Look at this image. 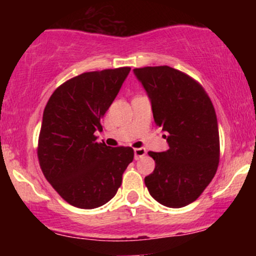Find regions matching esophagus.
<instances>
[{"mask_svg":"<svg viewBox=\"0 0 256 256\" xmlns=\"http://www.w3.org/2000/svg\"><path fill=\"white\" fill-rule=\"evenodd\" d=\"M146 154L144 148H137L134 149V160H140V158H143Z\"/></svg>","mask_w":256,"mask_h":256,"instance_id":"1","label":"esophagus"}]
</instances>
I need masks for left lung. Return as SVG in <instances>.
I'll list each match as a JSON object with an SVG mask.
<instances>
[{"label": "left lung", "mask_w": 256, "mask_h": 256, "mask_svg": "<svg viewBox=\"0 0 256 256\" xmlns=\"http://www.w3.org/2000/svg\"><path fill=\"white\" fill-rule=\"evenodd\" d=\"M152 102L155 124L167 132L168 150L149 152L155 161L144 178L158 204L180 208L198 198L219 165L216 110L202 85L170 66L134 68Z\"/></svg>", "instance_id": "left-lung-1"}]
</instances>
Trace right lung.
Segmentation results:
<instances>
[{
	"mask_svg": "<svg viewBox=\"0 0 256 256\" xmlns=\"http://www.w3.org/2000/svg\"><path fill=\"white\" fill-rule=\"evenodd\" d=\"M130 70L82 73L61 84L44 108L40 166L58 195L74 207L92 210L107 204L134 160L130 146L110 148L95 136Z\"/></svg>",
	"mask_w": 256,
	"mask_h": 256,
	"instance_id": "right-lung-1",
	"label": "right lung"
}]
</instances>
